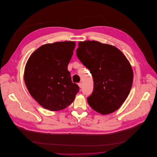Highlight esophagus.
Wrapping results in <instances>:
<instances>
[{"mask_svg":"<svg viewBox=\"0 0 157 157\" xmlns=\"http://www.w3.org/2000/svg\"><path fill=\"white\" fill-rule=\"evenodd\" d=\"M78 87H79L80 88H81V87H82V83H81V82H80V83L78 84Z\"/></svg>","mask_w":157,"mask_h":157,"instance_id":"1","label":"esophagus"}]
</instances>
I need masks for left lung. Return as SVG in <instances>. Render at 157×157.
Wrapping results in <instances>:
<instances>
[{"instance_id": "left-lung-1", "label": "left lung", "mask_w": 157, "mask_h": 157, "mask_svg": "<svg viewBox=\"0 0 157 157\" xmlns=\"http://www.w3.org/2000/svg\"><path fill=\"white\" fill-rule=\"evenodd\" d=\"M77 56L93 78L89 105L103 115L120 108L130 93L133 78L130 63L122 52L109 44L85 41L78 43Z\"/></svg>"}]
</instances>
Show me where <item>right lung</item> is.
<instances>
[{"label": "right lung", "instance_id": "obj_1", "mask_svg": "<svg viewBox=\"0 0 157 157\" xmlns=\"http://www.w3.org/2000/svg\"><path fill=\"white\" fill-rule=\"evenodd\" d=\"M75 47V41L48 43L29 57L25 67V84L33 98L43 108L61 110L75 98L79 87L72 82L68 70Z\"/></svg>", "mask_w": 157, "mask_h": 157}]
</instances>
